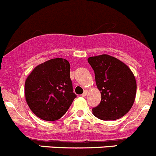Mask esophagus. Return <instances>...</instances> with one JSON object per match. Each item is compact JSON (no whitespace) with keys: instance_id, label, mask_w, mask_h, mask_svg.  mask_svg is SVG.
<instances>
[{"instance_id":"esophagus-1","label":"esophagus","mask_w":156,"mask_h":156,"mask_svg":"<svg viewBox=\"0 0 156 156\" xmlns=\"http://www.w3.org/2000/svg\"><path fill=\"white\" fill-rule=\"evenodd\" d=\"M87 94H88V90H86L85 91H84V93L82 94V96H83V97H85V96H87Z\"/></svg>"}]
</instances>
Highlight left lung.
Instances as JSON below:
<instances>
[{
  "mask_svg": "<svg viewBox=\"0 0 156 156\" xmlns=\"http://www.w3.org/2000/svg\"><path fill=\"white\" fill-rule=\"evenodd\" d=\"M95 73L101 102L93 113L102 120H115L125 115L133 106L136 94L134 74L124 63L107 54L88 58Z\"/></svg>",
  "mask_w": 156,
  "mask_h": 156,
  "instance_id": "left-lung-1",
  "label": "left lung"
}]
</instances>
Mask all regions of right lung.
<instances>
[{
    "instance_id": "right-lung-1",
    "label": "right lung",
    "mask_w": 156,
    "mask_h": 156,
    "mask_svg": "<svg viewBox=\"0 0 156 156\" xmlns=\"http://www.w3.org/2000/svg\"><path fill=\"white\" fill-rule=\"evenodd\" d=\"M70 65L65 59L55 58L33 69L25 81L28 106L41 119L55 121L61 118L76 95L73 92Z\"/></svg>"
}]
</instances>
